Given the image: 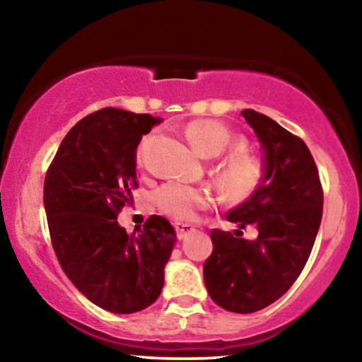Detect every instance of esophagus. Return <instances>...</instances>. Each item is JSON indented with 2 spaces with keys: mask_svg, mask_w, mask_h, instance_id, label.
Segmentation results:
<instances>
[{
  "mask_svg": "<svg viewBox=\"0 0 362 362\" xmlns=\"http://www.w3.org/2000/svg\"><path fill=\"white\" fill-rule=\"evenodd\" d=\"M176 229V235L177 239H186V235H189L191 232H194V227H192L191 224H185V222H177V224L175 226Z\"/></svg>",
  "mask_w": 362,
  "mask_h": 362,
  "instance_id": "obj_1",
  "label": "esophagus"
}]
</instances>
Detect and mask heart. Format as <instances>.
Wrapping results in <instances>:
<instances>
[{
	"label": "heart",
	"instance_id": "1",
	"mask_svg": "<svg viewBox=\"0 0 362 362\" xmlns=\"http://www.w3.org/2000/svg\"><path fill=\"white\" fill-rule=\"evenodd\" d=\"M186 138L201 156L221 155L212 173L227 201L240 204L262 186L267 173L264 158L240 143L235 146L237 136L226 125L214 120H196L186 127ZM146 143L148 140H143L136 148V165L145 160ZM153 204L175 221H194L197 212L214 204V196L206 187L166 182L155 191Z\"/></svg>",
	"mask_w": 362,
	"mask_h": 362
}]
</instances>
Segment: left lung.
I'll return each instance as SVG.
<instances>
[{"label":"left lung","instance_id":"obj_1","mask_svg":"<svg viewBox=\"0 0 362 362\" xmlns=\"http://www.w3.org/2000/svg\"><path fill=\"white\" fill-rule=\"evenodd\" d=\"M265 151V180L252 197L227 214L235 235L211 230L212 254L204 262L207 293L234 313H254L285 295L308 260L323 216V187L313 156L300 136L267 115L245 108ZM252 223L255 241L237 238Z\"/></svg>","mask_w":362,"mask_h":362}]
</instances>
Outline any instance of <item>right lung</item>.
Masks as SVG:
<instances>
[{"mask_svg":"<svg viewBox=\"0 0 362 362\" xmlns=\"http://www.w3.org/2000/svg\"><path fill=\"white\" fill-rule=\"evenodd\" d=\"M161 118L102 108L71 128L44 180L49 234L64 274L93 305L118 315L155 303L176 234L161 216L127 234L117 216L132 204L136 146Z\"/></svg>","mask_w":362,"mask_h":362,"instance_id":"add662e5","label":"right lung"}]
</instances>
